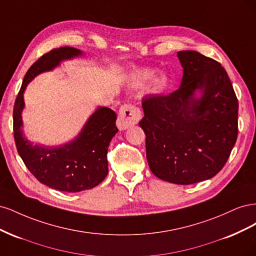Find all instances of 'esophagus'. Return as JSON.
Instances as JSON below:
<instances>
[{
  "label": "esophagus",
  "mask_w": 256,
  "mask_h": 256,
  "mask_svg": "<svg viewBox=\"0 0 256 256\" xmlns=\"http://www.w3.org/2000/svg\"><path fill=\"white\" fill-rule=\"evenodd\" d=\"M141 118V112L132 104H125L120 106L118 112V125L120 129H126L134 125Z\"/></svg>",
  "instance_id": "1"
}]
</instances>
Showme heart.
Masks as SVG:
<instances>
[{"instance_id":"obj_1","label":"heart","mask_w":256,"mask_h":256,"mask_svg":"<svg viewBox=\"0 0 256 256\" xmlns=\"http://www.w3.org/2000/svg\"><path fill=\"white\" fill-rule=\"evenodd\" d=\"M154 76V72L152 69H140V70H136L132 76H131V83L134 86H141L144 83H146L148 80H150ZM168 85V79L166 76H161L156 82L154 83L152 90L154 92H160L164 90Z\"/></svg>"}]
</instances>
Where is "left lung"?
Segmentation results:
<instances>
[{
	"label": "left lung",
	"mask_w": 256,
	"mask_h": 256,
	"mask_svg": "<svg viewBox=\"0 0 256 256\" xmlns=\"http://www.w3.org/2000/svg\"><path fill=\"white\" fill-rule=\"evenodd\" d=\"M184 76L168 95H146L138 125L154 175L178 184L203 182L226 164L238 134V100L219 62L196 51L177 53ZM200 89L202 96L194 95Z\"/></svg>",
	"instance_id": "left-lung-1"
}]
</instances>
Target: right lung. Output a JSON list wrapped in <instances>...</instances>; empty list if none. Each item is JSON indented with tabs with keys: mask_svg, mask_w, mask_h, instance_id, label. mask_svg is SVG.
Listing matches in <instances>:
<instances>
[{
	"mask_svg": "<svg viewBox=\"0 0 256 256\" xmlns=\"http://www.w3.org/2000/svg\"><path fill=\"white\" fill-rule=\"evenodd\" d=\"M72 47H60L44 54L30 67L14 106V136L17 150L28 171L38 182L58 191L79 192L102 182L108 168V147L118 132L116 114L109 108H99L85 124L79 136L60 147L33 145L22 134L23 92L37 74L51 70L60 60L81 56Z\"/></svg>",
	"mask_w": 256,
	"mask_h": 256,
	"instance_id": "obj_1",
	"label": "right lung"
}]
</instances>
